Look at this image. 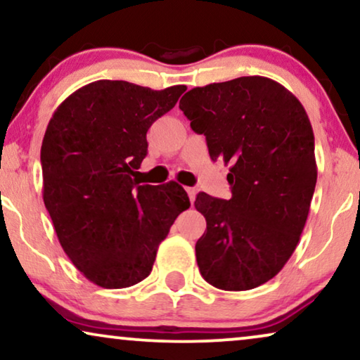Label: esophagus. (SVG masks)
<instances>
[{
	"label": "esophagus",
	"instance_id": "obj_1",
	"mask_svg": "<svg viewBox=\"0 0 360 360\" xmlns=\"http://www.w3.org/2000/svg\"><path fill=\"white\" fill-rule=\"evenodd\" d=\"M186 193H188V198L191 203H193L195 196H196V188H191V186H188V188H186Z\"/></svg>",
	"mask_w": 360,
	"mask_h": 360
}]
</instances>
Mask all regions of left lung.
I'll return each mask as SVG.
<instances>
[{"label":"left lung","instance_id":"obj_1","mask_svg":"<svg viewBox=\"0 0 360 360\" xmlns=\"http://www.w3.org/2000/svg\"><path fill=\"white\" fill-rule=\"evenodd\" d=\"M210 157L229 165V200L201 191L206 231L195 245L206 282L243 292L274 278L302 236L316 186L311 122L298 98L267 77L196 86L180 100Z\"/></svg>","mask_w":360,"mask_h":360}]
</instances>
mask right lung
<instances>
[{"label": "right lung", "mask_w": 360, "mask_h": 360, "mask_svg": "<svg viewBox=\"0 0 360 360\" xmlns=\"http://www.w3.org/2000/svg\"><path fill=\"white\" fill-rule=\"evenodd\" d=\"M185 90L98 80L73 91L49 121L44 203L68 259L98 287L144 280L170 226L190 208L176 181L154 186L134 179L147 155V131Z\"/></svg>", "instance_id": "obj_1"}]
</instances>
